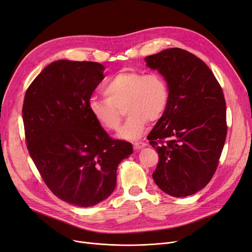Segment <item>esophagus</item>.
Wrapping results in <instances>:
<instances>
[{"label":"esophagus","mask_w":252,"mask_h":252,"mask_svg":"<svg viewBox=\"0 0 252 252\" xmlns=\"http://www.w3.org/2000/svg\"><path fill=\"white\" fill-rule=\"evenodd\" d=\"M143 147H147V143L146 142H142V141H135V142H133V148L135 150H140Z\"/></svg>","instance_id":"1"}]
</instances>
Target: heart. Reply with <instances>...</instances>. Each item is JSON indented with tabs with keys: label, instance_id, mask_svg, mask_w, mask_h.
<instances>
[{
	"label": "heart",
	"instance_id": "b5f03b06",
	"mask_svg": "<svg viewBox=\"0 0 252 252\" xmlns=\"http://www.w3.org/2000/svg\"><path fill=\"white\" fill-rule=\"evenodd\" d=\"M103 94L105 98L91 97L88 100V110L101 128L117 131L124 109L128 118L119 136L125 139L140 137L148 121H159L169 102L168 84L157 73L121 70L107 81Z\"/></svg>",
	"mask_w": 252,
	"mask_h": 252
}]
</instances>
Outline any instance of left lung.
<instances>
[{
  "label": "left lung",
  "mask_w": 252,
  "mask_h": 252,
  "mask_svg": "<svg viewBox=\"0 0 252 252\" xmlns=\"http://www.w3.org/2000/svg\"><path fill=\"white\" fill-rule=\"evenodd\" d=\"M146 62L169 88L167 109L148 135L159 155L153 178L172 197L193 195L210 182L224 146L222 89L202 59L181 48L147 56Z\"/></svg>",
  "instance_id": "left-lung-1"
}]
</instances>
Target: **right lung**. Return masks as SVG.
Here are the masks:
<instances>
[{
  "instance_id": "right-lung-1",
  "label": "right lung",
  "mask_w": 252,
  "mask_h": 252,
  "mask_svg": "<svg viewBox=\"0 0 252 252\" xmlns=\"http://www.w3.org/2000/svg\"><path fill=\"white\" fill-rule=\"evenodd\" d=\"M103 70L98 63H52L32 82L22 106L28 150L44 183L81 207L113 193L118 165L133 152L130 142L109 136L88 110Z\"/></svg>"
}]
</instances>
